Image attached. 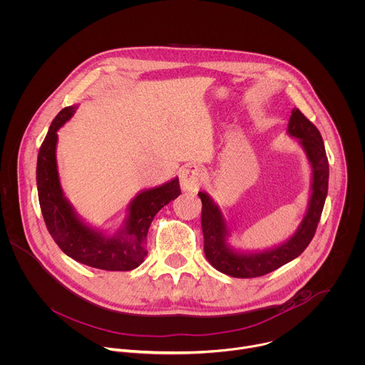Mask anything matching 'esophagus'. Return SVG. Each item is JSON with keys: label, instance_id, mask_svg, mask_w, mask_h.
<instances>
[{"label": "esophagus", "instance_id": "1", "mask_svg": "<svg viewBox=\"0 0 365 365\" xmlns=\"http://www.w3.org/2000/svg\"><path fill=\"white\" fill-rule=\"evenodd\" d=\"M179 179H180V187L183 192L196 193L199 190V187L202 186L203 173L199 166L189 165V166H185L183 169H180Z\"/></svg>", "mask_w": 365, "mask_h": 365}]
</instances>
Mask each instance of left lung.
I'll list each match as a JSON object with an SVG mask.
<instances>
[{"label":"left lung","instance_id":"8db88e82","mask_svg":"<svg viewBox=\"0 0 365 365\" xmlns=\"http://www.w3.org/2000/svg\"><path fill=\"white\" fill-rule=\"evenodd\" d=\"M287 133L299 140L312 166V187L307 212L294 235L279 246L262 252H245L229 243L230 229L219 205L206 193L202 199V230L207 262L219 272L252 279L264 276L299 257L314 237L329 190V160L319 129L294 108L287 125Z\"/></svg>","mask_w":365,"mask_h":365}]
</instances>
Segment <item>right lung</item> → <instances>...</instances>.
I'll use <instances>...</instances> for the list:
<instances>
[{
  "mask_svg": "<svg viewBox=\"0 0 365 365\" xmlns=\"http://www.w3.org/2000/svg\"><path fill=\"white\" fill-rule=\"evenodd\" d=\"M76 108H63L55 116L38 153L36 187L46 229L59 249L82 264L109 272L133 270L148 255L146 236L153 217L180 195L179 179L139 192L128 206L123 225L112 236L85 223L63 195L56 165L58 130Z\"/></svg>",
  "mask_w": 365,
  "mask_h": 365,
  "instance_id": "obj_1",
  "label": "right lung"
}]
</instances>
